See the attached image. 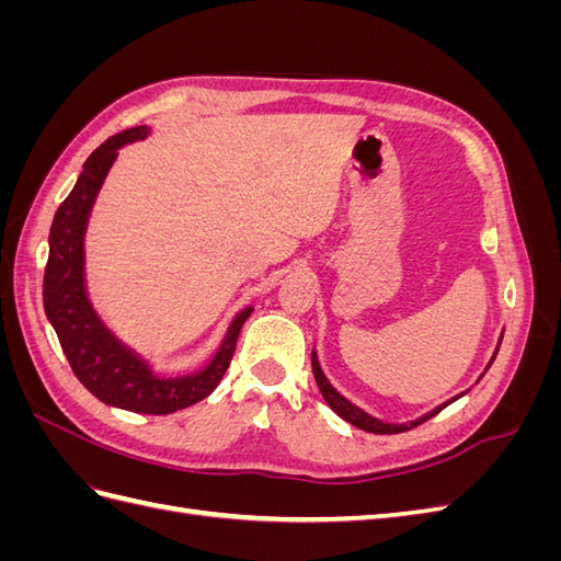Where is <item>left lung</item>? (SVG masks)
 <instances>
[{"instance_id": "left-lung-1", "label": "left lung", "mask_w": 561, "mask_h": 561, "mask_svg": "<svg viewBox=\"0 0 561 561\" xmlns=\"http://www.w3.org/2000/svg\"><path fill=\"white\" fill-rule=\"evenodd\" d=\"M501 339H503V334L499 336L496 351H494V355H491V360H489L486 369L491 367V363H494V358H496L499 346H501ZM311 367H313V377H316V383H318V388H320V393H322V398H325V402L332 407V412H334V414H339V416H342L344 421H348L351 426L360 428V431H367V433H375V435H396V433L412 431V428L421 426L423 421H428V419H433L435 414L443 412L445 407H447V404H451L454 400H458V398H463V396H466V393H458V396H454L451 400H447V402H443V404H437L435 410L426 412V414L419 416V419H414V421H404V423H390V421H381V419H377V416L367 414L365 410H360L358 404H353L348 398H344L342 393H339V390H336V388L330 383V379L325 377V371H322L316 348L311 351ZM486 369H484V371H486ZM484 371H482V375H480V379L484 377ZM480 379H478V381H480Z\"/></svg>"}]
</instances>
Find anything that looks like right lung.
<instances>
[{
	"mask_svg": "<svg viewBox=\"0 0 561 561\" xmlns=\"http://www.w3.org/2000/svg\"><path fill=\"white\" fill-rule=\"evenodd\" d=\"M149 126H135L100 145L83 163V171L60 208L48 233V262L44 271V311L77 379L110 407L135 414H173L208 398L236 351V339L252 307L229 322L222 342L208 363L182 375H161L145 355L124 344L100 318L87 287V239L91 210L114 165L118 149L145 140Z\"/></svg>",
	"mask_w": 561,
	"mask_h": 561,
	"instance_id": "1",
	"label": "right lung"
}]
</instances>
